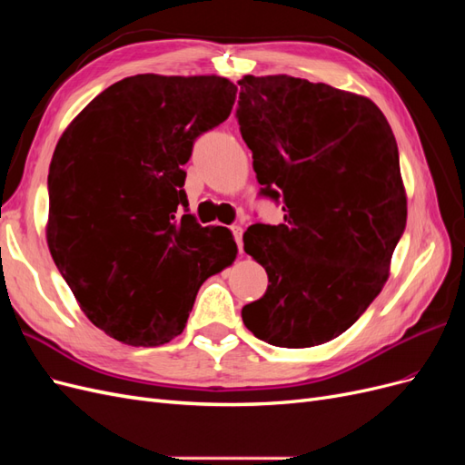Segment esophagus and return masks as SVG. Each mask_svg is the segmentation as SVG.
<instances>
[{
	"label": "esophagus",
	"instance_id": "obj_1",
	"mask_svg": "<svg viewBox=\"0 0 465 465\" xmlns=\"http://www.w3.org/2000/svg\"><path fill=\"white\" fill-rule=\"evenodd\" d=\"M242 227H241V224H234V227H232V234H234V241H236V246H238V250H241L242 252Z\"/></svg>",
	"mask_w": 465,
	"mask_h": 465
}]
</instances>
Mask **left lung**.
Wrapping results in <instances>:
<instances>
[{
  "instance_id": "left-lung-1",
  "label": "left lung",
  "mask_w": 465,
  "mask_h": 465,
  "mask_svg": "<svg viewBox=\"0 0 465 465\" xmlns=\"http://www.w3.org/2000/svg\"><path fill=\"white\" fill-rule=\"evenodd\" d=\"M236 120L262 193L285 223H256L244 252L267 291L242 308L258 340L289 349L335 340L390 277L407 195L390 124L371 98L291 75H244Z\"/></svg>"
}]
</instances>
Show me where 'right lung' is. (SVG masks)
<instances>
[{"label":"right lung","instance_id":"add662e5","mask_svg":"<svg viewBox=\"0 0 465 465\" xmlns=\"http://www.w3.org/2000/svg\"><path fill=\"white\" fill-rule=\"evenodd\" d=\"M236 85L219 75L125 77L67 125L48 173L46 241L81 311L134 347L186 328L203 281L238 248L227 227L188 211L195 137L229 118Z\"/></svg>","mask_w":465,"mask_h":465}]
</instances>
